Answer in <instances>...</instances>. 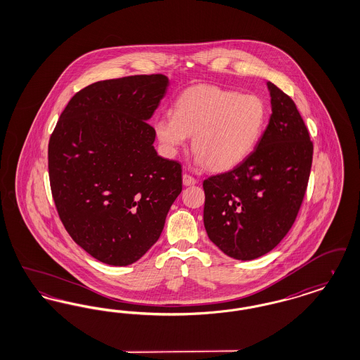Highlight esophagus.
Returning <instances> with one entry per match:
<instances>
[{
  "instance_id": "1",
  "label": "esophagus",
  "mask_w": 360,
  "mask_h": 360,
  "mask_svg": "<svg viewBox=\"0 0 360 360\" xmlns=\"http://www.w3.org/2000/svg\"><path fill=\"white\" fill-rule=\"evenodd\" d=\"M182 182H184L185 186H191V185H195V184H197L195 178H193V176L188 175V174H184V175H182Z\"/></svg>"
}]
</instances>
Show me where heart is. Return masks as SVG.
<instances>
[{
	"mask_svg": "<svg viewBox=\"0 0 360 360\" xmlns=\"http://www.w3.org/2000/svg\"><path fill=\"white\" fill-rule=\"evenodd\" d=\"M267 119V105L257 94L202 86L184 93L174 115L156 119L154 129L166 154L174 156L193 136L194 165L228 172L254 153Z\"/></svg>",
	"mask_w": 360,
	"mask_h": 360,
	"instance_id": "b5f03b06",
	"label": "heart"
}]
</instances>
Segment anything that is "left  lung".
<instances>
[{
    "label": "left lung",
    "instance_id": "1",
    "mask_svg": "<svg viewBox=\"0 0 360 360\" xmlns=\"http://www.w3.org/2000/svg\"><path fill=\"white\" fill-rule=\"evenodd\" d=\"M271 116L257 148L231 172L204 181V225L225 255L252 260L290 231L308 186L313 144L297 106L267 82Z\"/></svg>",
    "mask_w": 360,
    "mask_h": 360
}]
</instances>
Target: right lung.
Instances as JSON below:
<instances>
[{
	"mask_svg": "<svg viewBox=\"0 0 360 360\" xmlns=\"http://www.w3.org/2000/svg\"><path fill=\"white\" fill-rule=\"evenodd\" d=\"M169 84L162 74L91 84L70 100L52 132L49 172L59 217L105 264L143 257L182 191L181 165L158 155L147 122Z\"/></svg>",
	"mask_w": 360,
	"mask_h": 360,
	"instance_id": "add662e5",
	"label": "right lung"
}]
</instances>
